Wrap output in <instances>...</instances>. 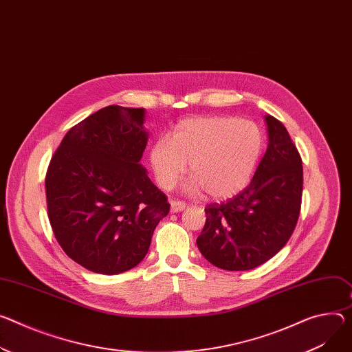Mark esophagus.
<instances>
[{"instance_id": "obj_1", "label": "esophagus", "mask_w": 352, "mask_h": 352, "mask_svg": "<svg viewBox=\"0 0 352 352\" xmlns=\"http://www.w3.org/2000/svg\"><path fill=\"white\" fill-rule=\"evenodd\" d=\"M186 208V204L182 202V201H178V199H174L171 201V213H177V212H181Z\"/></svg>"}]
</instances>
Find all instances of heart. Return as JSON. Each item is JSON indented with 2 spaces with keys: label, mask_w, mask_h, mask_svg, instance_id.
<instances>
[{
  "label": "heart",
  "mask_w": 352,
  "mask_h": 352,
  "mask_svg": "<svg viewBox=\"0 0 352 352\" xmlns=\"http://www.w3.org/2000/svg\"><path fill=\"white\" fill-rule=\"evenodd\" d=\"M264 147L260 127L237 118L209 116L181 120L173 139L160 138L150 147V167L157 184L171 189L186 170V189L206 190L216 199L237 195L250 184Z\"/></svg>",
  "instance_id": "1"
}]
</instances>
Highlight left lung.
I'll use <instances>...</instances> for the list:
<instances>
[{
  "label": "left lung",
  "mask_w": 352,
  "mask_h": 352,
  "mask_svg": "<svg viewBox=\"0 0 352 352\" xmlns=\"http://www.w3.org/2000/svg\"><path fill=\"white\" fill-rule=\"evenodd\" d=\"M268 147L250 185L223 204L205 208L197 239L217 268L247 271L267 263L291 239L300 213L302 158L286 127L267 115Z\"/></svg>",
  "instance_id": "1"
}]
</instances>
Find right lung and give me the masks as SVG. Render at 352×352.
Here are the masks:
<instances>
[{
  "label": "right lung",
  "mask_w": 352,
  "mask_h": 352,
  "mask_svg": "<svg viewBox=\"0 0 352 352\" xmlns=\"http://www.w3.org/2000/svg\"><path fill=\"white\" fill-rule=\"evenodd\" d=\"M143 108L109 105L73 126L50 160L47 214L54 237L88 271L115 275L148 251L167 197L140 164L148 133Z\"/></svg>",
  "instance_id": "1"
}]
</instances>
